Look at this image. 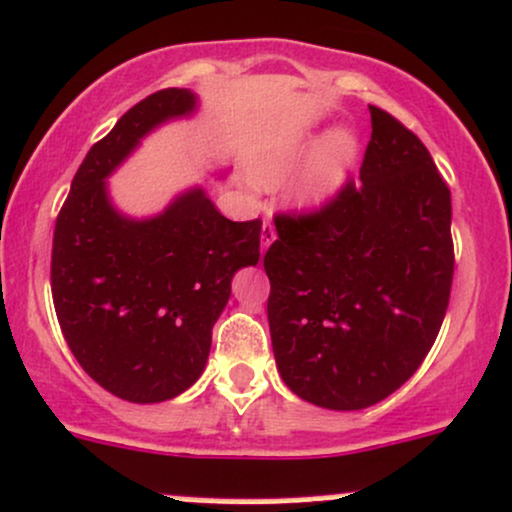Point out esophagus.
<instances>
[{
	"mask_svg": "<svg viewBox=\"0 0 512 512\" xmlns=\"http://www.w3.org/2000/svg\"><path fill=\"white\" fill-rule=\"evenodd\" d=\"M273 241H275V227L271 225V222H263V227H261V251L263 254H266L268 246H271Z\"/></svg>",
	"mask_w": 512,
	"mask_h": 512,
	"instance_id": "1",
	"label": "esophagus"
}]
</instances>
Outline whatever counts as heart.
Returning <instances> with one entry per match:
<instances>
[{"instance_id":"b5f03b06","label":"heart","mask_w":512,"mask_h":512,"mask_svg":"<svg viewBox=\"0 0 512 512\" xmlns=\"http://www.w3.org/2000/svg\"><path fill=\"white\" fill-rule=\"evenodd\" d=\"M309 152H312L309 142H292V145L263 154L254 166L256 183L268 188V191H278V188L287 186ZM355 157H358V140H355L353 132L333 130L331 135H326L321 145L314 149L312 159H309L307 169H304L302 179L297 183V203L307 210L329 203L346 183Z\"/></svg>"}]
</instances>
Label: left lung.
I'll return each mask as SVG.
<instances>
[{
	"label": "left lung",
	"mask_w": 512,
	"mask_h": 512,
	"mask_svg": "<svg viewBox=\"0 0 512 512\" xmlns=\"http://www.w3.org/2000/svg\"><path fill=\"white\" fill-rule=\"evenodd\" d=\"M360 183L324 208L278 215L263 256L275 365L321 409L358 411L423 363L450 302L452 200L409 128L370 106Z\"/></svg>",
	"instance_id": "8db88e82"
}]
</instances>
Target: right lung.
<instances>
[{
    "label": "right lung",
    "mask_w": 512,
    "mask_h": 512,
    "mask_svg": "<svg viewBox=\"0 0 512 512\" xmlns=\"http://www.w3.org/2000/svg\"><path fill=\"white\" fill-rule=\"evenodd\" d=\"M195 103L188 89L135 103L89 149L55 222L50 285L67 346L91 380L132 404L174 399L203 375L234 273L261 256V220H227L203 188L147 220L108 198L106 179L142 137Z\"/></svg>",
    "instance_id": "add662e5"
}]
</instances>
